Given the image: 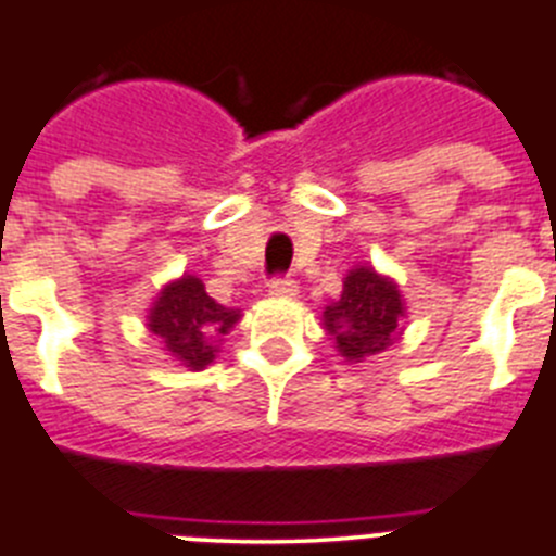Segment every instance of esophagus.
Instances as JSON below:
<instances>
[{
  "label": "esophagus",
  "mask_w": 556,
  "mask_h": 556,
  "mask_svg": "<svg viewBox=\"0 0 556 556\" xmlns=\"http://www.w3.org/2000/svg\"><path fill=\"white\" fill-rule=\"evenodd\" d=\"M269 295L273 298H295L298 295V283L289 278V275H275L269 281Z\"/></svg>",
  "instance_id": "34e87169"
}]
</instances>
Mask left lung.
Returning <instances> with one entry per match:
<instances>
[{"label": "left lung", "instance_id": "1", "mask_svg": "<svg viewBox=\"0 0 556 556\" xmlns=\"http://www.w3.org/2000/svg\"><path fill=\"white\" fill-rule=\"evenodd\" d=\"M402 315V295L391 278L374 273L371 267L351 269L343 281V292L324 312V326L334 337L337 351L345 359L359 363L391 345Z\"/></svg>", "mask_w": 556, "mask_h": 556}]
</instances>
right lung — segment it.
<instances>
[{
    "mask_svg": "<svg viewBox=\"0 0 556 556\" xmlns=\"http://www.w3.org/2000/svg\"><path fill=\"white\" fill-rule=\"evenodd\" d=\"M239 312L227 309L205 292V283L185 275L160 292L151 309L149 329L188 368H205L216 357V340L230 331Z\"/></svg>",
    "mask_w": 556,
    "mask_h": 556,
    "instance_id": "1",
    "label": "right lung"
}]
</instances>
